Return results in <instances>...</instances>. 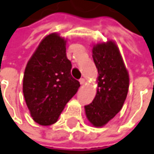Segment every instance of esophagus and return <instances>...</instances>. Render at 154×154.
Returning a JSON list of instances; mask_svg holds the SVG:
<instances>
[{
    "instance_id": "obj_1",
    "label": "esophagus",
    "mask_w": 154,
    "mask_h": 154,
    "mask_svg": "<svg viewBox=\"0 0 154 154\" xmlns=\"http://www.w3.org/2000/svg\"><path fill=\"white\" fill-rule=\"evenodd\" d=\"M80 83H81V85H84L86 83V80L83 79V78H81V80H80Z\"/></svg>"
}]
</instances>
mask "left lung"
Wrapping results in <instances>:
<instances>
[{
  "label": "left lung",
  "instance_id": "8db88e82",
  "mask_svg": "<svg viewBox=\"0 0 154 154\" xmlns=\"http://www.w3.org/2000/svg\"><path fill=\"white\" fill-rule=\"evenodd\" d=\"M92 52L98 69V86L93 102L85 106V112L92 126L101 127L122 108L129 88V74L114 42L94 44Z\"/></svg>",
  "mask_w": 154,
  "mask_h": 154
}]
</instances>
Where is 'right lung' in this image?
I'll return each instance as SVG.
<instances>
[{"label":"right lung","instance_id":"1","mask_svg":"<svg viewBox=\"0 0 154 154\" xmlns=\"http://www.w3.org/2000/svg\"><path fill=\"white\" fill-rule=\"evenodd\" d=\"M66 43L65 38L56 33L45 36L25 68L24 98L33 119L42 126L55 123L81 87L71 75Z\"/></svg>","mask_w":154,"mask_h":154}]
</instances>
